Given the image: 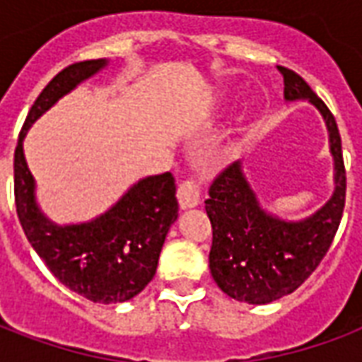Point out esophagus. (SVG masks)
Listing matches in <instances>:
<instances>
[{
	"instance_id": "1",
	"label": "esophagus",
	"mask_w": 362,
	"mask_h": 362,
	"mask_svg": "<svg viewBox=\"0 0 362 362\" xmlns=\"http://www.w3.org/2000/svg\"><path fill=\"white\" fill-rule=\"evenodd\" d=\"M202 199V182L196 178H184L178 186V204L182 209H188L199 204Z\"/></svg>"
}]
</instances>
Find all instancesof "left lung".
<instances>
[{
	"label": "left lung",
	"instance_id": "left-lung-1",
	"mask_svg": "<svg viewBox=\"0 0 362 362\" xmlns=\"http://www.w3.org/2000/svg\"><path fill=\"white\" fill-rule=\"evenodd\" d=\"M277 69L285 83V98H308L326 119L335 192L312 217L288 223L259 207L238 160L215 176L205 199L213 228L209 267L223 293L248 304L273 303L300 287L329 250L345 207L347 178L334 114L300 75L287 67Z\"/></svg>",
	"mask_w": 362,
	"mask_h": 362
}]
</instances>
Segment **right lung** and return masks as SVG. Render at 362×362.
Returning a JSON list of instances; mask_svg holds the SVG:
<instances>
[{
    "mask_svg": "<svg viewBox=\"0 0 362 362\" xmlns=\"http://www.w3.org/2000/svg\"><path fill=\"white\" fill-rule=\"evenodd\" d=\"M106 59L77 62L52 79L28 112L15 149V205L21 227L54 277L93 303H126L149 285L157 272L166 233L178 217L176 182L170 173L137 182L110 211L83 225L58 227L38 211L35 180L23 155L28 127L59 96L74 89Z\"/></svg>",
    "mask_w": 362,
    "mask_h": 362,
    "instance_id": "add662e5",
    "label": "right lung"
}]
</instances>
